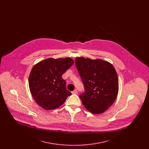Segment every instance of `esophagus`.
I'll use <instances>...</instances> for the list:
<instances>
[{"label": "esophagus", "mask_w": 149, "mask_h": 149, "mask_svg": "<svg viewBox=\"0 0 149 149\" xmlns=\"http://www.w3.org/2000/svg\"><path fill=\"white\" fill-rule=\"evenodd\" d=\"M77 89H75L74 91H72L71 93L72 94H77Z\"/></svg>", "instance_id": "obj_1"}]
</instances>
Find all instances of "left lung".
I'll return each instance as SVG.
<instances>
[{
  "mask_svg": "<svg viewBox=\"0 0 149 149\" xmlns=\"http://www.w3.org/2000/svg\"><path fill=\"white\" fill-rule=\"evenodd\" d=\"M75 65L84 86L79 95L90 112L100 114L111 106L118 93V79L113 66L101 60L83 57L75 58Z\"/></svg>",
  "mask_w": 149,
  "mask_h": 149,
  "instance_id": "8db88e82",
  "label": "left lung"
}]
</instances>
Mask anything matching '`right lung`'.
<instances>
[{
  "mask_svg": "<svg viewBox=\"0 0 149 149\" xmlns=\"http://www.w3.org/2000/svg\"><path fill=\"white\" fill-rule=\"evenodd\" d=\"M70 58H48L36 64L29 76V88L36 102L46 110L61 106L70 92L62 75L74 64Z\"/></svg>",
  "mask_w": 149,
  "mask_h": 149,
  "instance_id": "1",
  "label": "right lung"
}]
</instances>
